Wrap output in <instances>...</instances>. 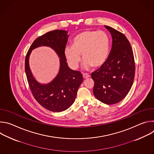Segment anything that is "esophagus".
I'll list each match as a JSON object with an SVG mask.
<instances>
[{"label": "esophagus", "mask_w": 154, "mask_h": 154, "mask_svg": "<svg viewBox=\"0 0 154 154\" xmlns=\"http://www.w3.org/2000/svg\"><path fill=\"white\" fill-rule=\"evenodd\" d=\"M90 77V75L88 74H83V79H87V78H89Z\"/></svg>", "instance_id": "obj_1"}]
</instances>
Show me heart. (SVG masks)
<instances>
[{"label": "heart", "mask_w": 154, "mask_h": 154, "mask_svg": "<svg viewBox=\"0 0 154 154\" xmlns=\"http://www.w3.org/2000/svg\"><path fill=\"white\" fill-rule=\"evenodd\" d=\"M109 40L103 31L85 30L76 35L72 40V47H66L64 55L70 66L76 69L84 61L85 69L99 68L106 62L109 52Z\"/></svg>", "instance_id": "1"}]
</instances>
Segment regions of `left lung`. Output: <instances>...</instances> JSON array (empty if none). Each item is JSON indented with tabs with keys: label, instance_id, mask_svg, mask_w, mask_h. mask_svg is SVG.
I'll return each mask as SVG.
<instances>
[{
	"label": "left lung",
	"instance_id": "left-lung-1",
	"mask_svg": "<svg viewBox=\"0 0 154 154\" xmlns=\"http://www.w3.org/2000/svg\"><path fill=\"white\" fill-rule=\"evenodd\" d=\"M105 28L112 36V46L106 62L92 72L93 94L100 102L112 105L121 101L133 85L135 65L132 49L127 38L109 26Z\"/></svg>",
	"mask_w": 154,
	"mask_h": 154
}]
</instances>
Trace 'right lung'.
I'll return each instance as SVG.
<instances>
[{"label": "right lung", "mask_w": 154, "mask_h": 154, "mask_svg": "<svg viewBox=\"0 0 154 154\" xmlns=\"http://www.w3.org/2000/svg\"><path fill=\"white\" fill-rule=\"evenodd\" d=\"M68 32L55 30L37 38L29 48L25 60V71L32 93L44 108L54 112H61L74 103L78 88L83 82L80 71L70 69L64 55L68 42ZM40 46L53 48L60 58L59 72L56 77L48 84H41L33 77L29 67V57L31 51Z\"/></svg>", "instance_id": "obj_1"}]
</instances>
